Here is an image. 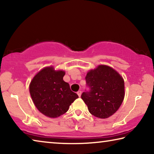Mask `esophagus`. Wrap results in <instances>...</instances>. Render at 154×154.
<instances>
[{"label": "esophagus", "mask_w": 154, "mask_h": 154, "mask_svg": "<svg viewBox=\"0 0 154 154\" xmlns=\"http://www.w3.org/2000/svg\"><path fill=\"white\" fill-rule=\"evenodd\" d=\"M77 94H78V95H79V97L81 96V94H82V91H79L77 92Z\"/></svg>", "instance_id": "34e87169"}]
</instances>
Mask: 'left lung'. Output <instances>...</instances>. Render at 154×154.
Listing matches in <instances>:
<instances>
[{
    "label": "left lung",
    "instance_id": "left-lung-1",
    "mask_svg": "<svg viewBox=\"0 0 154 154\" xmlns=\"http://www.w3.org/2000/svg\"><path fill=\"white\" fill-rule=\"evenodd\" d=\"M89 91L81 98L95 117L106 119L119 109L124 98V81L119 73L107 65L90 70L85 77Z\"/></svg>",
    "mask_w": 154,
    "mask_h": 154
}]
</instances>
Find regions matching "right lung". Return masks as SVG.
Returning <instances> with one entry per match:
<instances>
[{
    "label": "right lung",
    "instance_id": "right-lung-1",
    "mask_svg": "<svg viewBox=\"0 0 154 154\" xmlns=\"http://www.w3.org/2000/svg\"><path fill=\"white\" fill-rule=\"evenodd\" d=\"M65 72L47 67L35 75L29 87L34 104L47 117L55 118L65 114L79 97L63 80Z\"/></svg>",
    "mask_w": 154,
    "mask_h": 154
}]
</instances>
